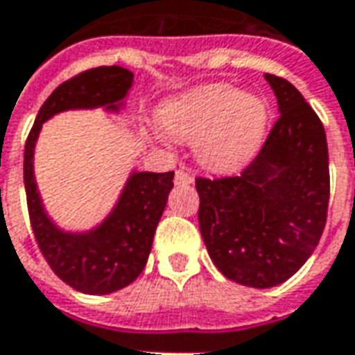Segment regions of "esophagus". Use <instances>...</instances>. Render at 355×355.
I'll return each instance as SVG.
<instances>
[{"label": "esophagus", "mask_w": 355, "mask_h": 355, "mask_svg": "<svg viewBox=\"0 0 355 355\" xmlns=\"http://www.w3.org/2000/svg\"><path fill=\"white\" fill-rule=\"evenodd\" d=\"M194 182V178L190 177L186 171H177V175H175V184L177 186H188Z\"/></svg>", "instance_id": "34e87169"}]
</instances>
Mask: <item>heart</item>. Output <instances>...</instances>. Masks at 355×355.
<instances>
[{
    "mask_svg": "<svg viewBox=\"0 0 355 355\" xmlns=\"http://www.w3.org/2000/svg\"><path fill=\"white\" fill-rule=\"evenodd\" d=\"M155 121L173 140L194 142L196 159L203 169L234 173L261 150L271 113L261 96L217 83L165 100Z\"/></svg>",
    "mask_w": 355,
    "mask_h": 355,
    "instance_id": "obj_1",
    "label": "heart"
}]
</instances>
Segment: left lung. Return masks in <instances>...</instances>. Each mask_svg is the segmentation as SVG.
Here are the masks:
<instances>
[{
  "instance_id": "1",
  "label": "left lung",
  "mask_w": 355,
  "mask_h": 355,
  "mask_svg": "<svg viewBox=\"0 0 355 355\" xmlns=\"http://www.w3.org/2000/svg\"><path fill=\"white\" fill-rule=\"evenodd\" d=\"M281 117L240 177L198 178L200 232L227 279L271 288L319 244L329 207V150L315 111L288 80L265 74Z\"/></svg>"
}]
</instances>
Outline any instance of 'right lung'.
<instances>
[{
  "label": "right lung",
  "instance_id": "right-lung-1",
  "mask_svg": "<svg viewBox=\"0 0 355 355\" xmlns=\"http://www.w3.org/2000/svg\"><path fill=\"white\" fill-rule=\"evenodd\" d=\"M132 83L135 74L113 65L90 69L59 84L40 107L24 146V190L36 242L61 281L92 296L125 288L144 271L175 173L132 171L113 209L96 227L65 230L44 207L34 177V148L42 125L63 111L101 107L121 113Z\"/></svg>",
  "mask_w": 355,
  "mask_h": 355
}]
</instances>
